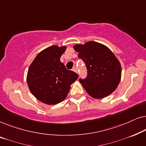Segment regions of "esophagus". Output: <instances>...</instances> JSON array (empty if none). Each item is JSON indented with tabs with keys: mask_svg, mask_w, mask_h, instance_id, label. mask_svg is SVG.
I'll list each match as a JSON object with an SVG mask.
<instances>
[{
	"mask_svg": "<svg viewBox=\"0 0 146 146\" xmlns=\"http://www.w3.org/2000/svg\"><path fill=\"white\" fill-rule=\"evenodd\" d=\"M73 71L74 72L78 74V68H76V67L74 68H73Z\"/></svg>",
	"mask_w": 146,
	"mask_h": 146,
	"instance_id": "obj_1",
	"label": "esophagus"
}]
</instances>
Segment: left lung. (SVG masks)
<instances>
[{
	"instance_id": "left-lung-1",
	"label": "left lung",
	"mask_w": 146,
	"mask_h": 146,
	"mask_svg": "<svg viewBox=\"0 0 146 146\" xmlns=\"http://www.w3.org/2000/svg\"><path fill=\"white\" fill-rule=\"evenodd\" d=\"M73 48L87 67V78L80 79L86 92L96 99L104 98L113 93L121 80V68L111 50L94 41L77 44Z\"/></svg>"
}]
</instances>
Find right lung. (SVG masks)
I'll use <instances>...</instances> for the list:
<instances>
[{
    "label": "right lung",
    "mask_w": 146,
    "mask_h": 146,
    "mask_svg": "<svg viewBox=\"0 0 146 146\" xmlns=\"http://www.w3.org/2000/svg\"><path fill=\"white\" fill-rule=\"evenodd\" d=\"M66 46L53 45L38 54L28 70L27 82L37 100L48 105L61 102L68 96L70 85L78 78L60 62Z\"/></svg>",
    "instance_id": "right-lung-1"
}]
</instances>
